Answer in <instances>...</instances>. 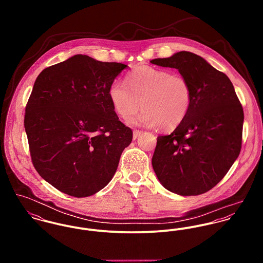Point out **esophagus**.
Returning <instances> with one entry per match:
<instances>
[{"label": "esophagus", "instance_id": "34e87169", "mask_svg": "<svg viewBox=\"0 0 263 263\" xmlns=\"http://www.w3.org/2000/svg\"><path fill=\"white\" fill-rule=\"evenodd\" d=\"M143 134V132L142 130H134V135H133V138H134V140H136L139 136H141Z\"/></svg>", "mask_w": 263, "mask_h": 263}]
</instances>
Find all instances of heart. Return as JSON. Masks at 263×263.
Returning <instances> with one entry per match:
<instances>
[{
	"mask_svg": "<svg viewBox=\"0 0 263 263\" xmlns=\"http://www.w3.org/2000/svg\"><path fill=\"white\" fill-rule=\"evenodd\" d=\"M125 82L116 80L108 90L113 108L122 119L130 118L141 102L144 110L130 120L134 124L172 129L185 119L192 105V88L185 77L141 66L127 74Z\"/></svg>",
	"mask_w": 263,
	"mask_h": 263,
	"instance_id": "heart-1",
	"label": "heart"
}]
</instances>
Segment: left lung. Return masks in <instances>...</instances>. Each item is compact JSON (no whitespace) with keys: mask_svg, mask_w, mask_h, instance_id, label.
<instances>
[{"mask_svg":"<svg viewBox=\"0 0 263 263\" xmlns=\"http://www.w3.org/2000/svg\"><path fill=\"white\" fill-rule=\"evenodd\" d=\"M151 63L177 69L192 88L185 119L170 135L157 138L154 171L171 192L202 194L225 177L240 154L242 105L230 79L197 54L179 51Z\"/></svg>","mask_w":263,"mask_h":263,"instance_id":"8db88e82","label":"left lung"}]
</instances>
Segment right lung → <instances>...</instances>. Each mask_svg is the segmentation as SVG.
Masks as SVG:
<instances>
[{"instance_id":"obj_1","label":"right lung","mask_w":263,"mask_h":263,"mask_svg":"<svg viewBox=\"0 0 263 263\" xmlns=\"http://www.w3.org/2000/svg\"><path fill=\"white\" fill-rule=\"evenodd\" d=\"M126 67L77 54L38 75L24 126L34 168L60 191L86 197L112 179L133 140L108 95Z\"/></svg>"}]
</instances>
